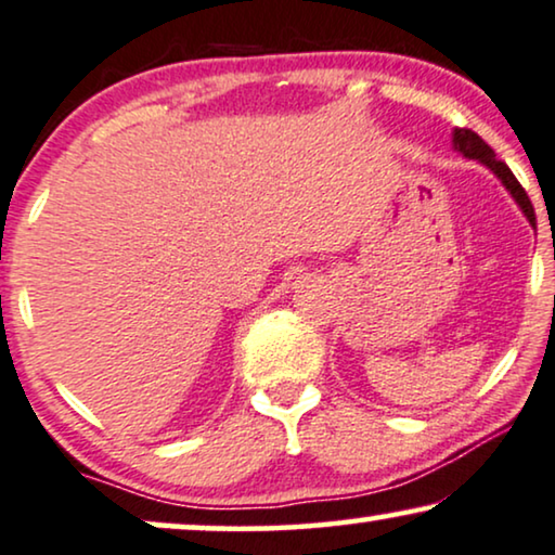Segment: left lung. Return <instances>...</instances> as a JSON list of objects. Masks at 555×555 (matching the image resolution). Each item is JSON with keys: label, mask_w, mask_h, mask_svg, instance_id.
Masks as SVG:
<instances>
[{"label": "left lung", "mask_w": 555, "mask_h": 555, "mask_svg": "<svg viewBox=\"0 0 555 555\" xmlns=\"http://www.w3.org/2000/svg\"><path fill=\"white\" fill-rule=\"evenodd\" d=\"M454 150L462 152L464 157L477 159V162H482L485 167H490L492 172L500 177L502 184H505L509 195L515 197V203L520 205V210L526 212L530 225H535V210H533V203H530L528 192L522 190V184L515 180V175L509 172V167L502 159H498V154L492 152V146L487 144L482 137H477L472 129H454Z\"/></svg>", "instance_id": "1"}]
</instances>
